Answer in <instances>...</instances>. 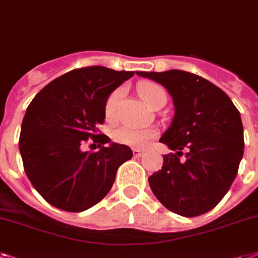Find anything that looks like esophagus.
<instances>
[{
    "instance_id": "esophagus-1",
    "label": "esophagus",
    "mask_w": 258,
    "mask_h": 258,
    "mask_svg": "<svg viewBox=\"0 0 258 258\" xmlns=\"http://www.w3.org/2000/svg\"><path fill=\"white\" fill-rule=\"evenodd\" d=\"M133 154H134V156H135V158H140V156L143 155V151L138 150V148H134Z\"/></svg>"
}]
</instances>
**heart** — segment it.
Segmentation results:
<instances>
[{
	"label": "heart",
	"instance_id": "obj_1",
	"mask_svg": "<svg viewBox=\"0 0 258 258\" xmlns=\"http://www.w3.org/2000/svg\"><path fill=\"white\" fill-rule=\"evenodd\" d=\"M140 98L144 100V103L148 107H154L159 100L163 98H167L164 89L162 86L152 83V82H146L139 86ZM124 95V89L118 87L108 95L104 103V116L108 122H114L118 116L119 103ZM158 135L156 130L152 127H134V125H122L114 131V140L119 144H124L128 147L144 148L151 143V140Z\"/></svg>",
	"mask_w": 258,
	"mask_h": 258
}]
</instances>
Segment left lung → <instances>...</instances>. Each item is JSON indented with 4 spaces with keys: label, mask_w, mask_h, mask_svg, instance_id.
<instances>
[{
    "label": "left lung",
    "mask_w": 258,
    "mask_h": 258,
    "mask_svg": "<svg viewBox=\"0 0 258 258\" xmlns=\"http://www.w3.org/2000/svg\"><path fill=\"white\" fill-rule=\"evenodd\" d=\"M164 86L175 115L160 142L173 152L148 177L159 202L171 212L200 216L215 208L231 188L244 154L240 112L223 90L181 70L138 71Z\"/></svg>",
    "instance_id": "8db88e82"
}]
</instances>
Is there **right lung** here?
I'll use <instances>...</instances> for the list:
<instances>
[{"label":"right lung","mask_w":258,"mask_h":258,"mask_svg":"<svg viewBox=\"0 0 258 258\" xmlns=\"http://www.w3.org/2000/svg\"><path fill=\"white\" fill-rule=\"evenodd\" d=\"M133 75L103 66L75 69L46 85L29 104L20 135L25 172L55 208L82 212L98 204L110 192L119 165L133 158L131 148L111 143L98 130L108 95ZM86 141L100 151L82 150Z\"/></svg>","instance_id":"1"}]
</instances>
